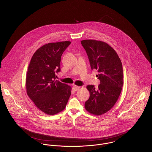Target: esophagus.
Here are the masks:
<instances>
[{
    "label": "esophagus",
    "instance_id": "1",
    "mask_svg": "<svg viewBox=\"0 0 152 152\" xmlns=\"http://www.w3.org/2000/svg\"><path fill=\"white\" fill-rule=\"evenodd\" d=\"M72 89H73L74 91H76L79 90V89H80V87H78V86H74L73 87H72Z\"/></svg>",
    "mask_w": 152,
    "mask_h": 152
}]
</instances>
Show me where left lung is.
Instances as JSON below:
<instances>
[{
	"mask_svg": "<svg viewBox=\"0 0 152 152\" xmlns=\"http://www.w3.org/2000/svg\"><path fill=\"white\" fill-rule=\"evenodd\" d=\"M91 69H96V75L100 80L97 88L87 86L90 96L85 103V108L94 115L105 113L115 105L124 85L121 61L113 48L108 44L95 40H82Z\"/></svg>",
	"mask_w": 152,
	"mask_h": 152,
	"instance_id": "1",
	"label": "left lung"
}]
</instances>
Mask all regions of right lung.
Listing matches in <instances>:
<instances>
[{
  "instance_id": "add662e5",
  "label": "right lung",
  "mask_w": 152,
  "mask_h": 152,
  "mask_svg": "<svg viewBox=\"0 0 152 152\" xmlns=\"http://www.w3.org/2000/svg\"><path fill=\"white\" fill-rule=\"evenodd\" d=\"M71 44L69 41L44 44L34 53L26 78L27 94L44 113L57 114L65 109L71 87L56 80L60 71L61 56Z\"/></svg>"
}]
</instances>
